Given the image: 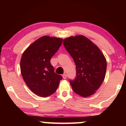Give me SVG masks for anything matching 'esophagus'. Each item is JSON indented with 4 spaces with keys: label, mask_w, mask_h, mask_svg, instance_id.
Returning a JSON list of instances; mask_svg holds the SVG:
<instances>
[{
    "label": "esophagus",
    "mask_w": 126,
    "mask_h": 126,
    "mask_svg": "<svg viewBox=\"0 0 126 126\" xmlns=\"http://www.w3.org/2000/svg\"><path fill=\"white\" fill-rule=\"evenodd\" d=\"M63 78L64 79H66V78H67V75H66V74H63Z\"/></svg>",
    "instance_id": "obj_1"
}]
</instances>
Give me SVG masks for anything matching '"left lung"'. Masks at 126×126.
Masks as SVG:
<instances>
[{
	"label": "left lung",
	"mask_w": 126,
	"mask_h": 126,
	"mask_svg": "<svg viewBox=\"0 0 126 126\" xmlns=\"http://www.w3.org/2000/svg\"><path fill=\"white\" fill-rule=\"evenodd\" d=\"M63 44L76 65V78L69 80L72 89L83 97L93 95L105 76L107 61L103 53L83 35L65 38Z\"/></svg>",
	"instance_id": "obj_1"
}]
</instances>
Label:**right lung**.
I'll list each match as a JSON object with an SVG mask.
<instances>
[{"label":"right lung","instance_id":"right-lung-1","mask_svg":"<svg viewBox=\"0 0 126 126\" xmlns=\"http://www.w3.org/2000/svg\"><path fill=\"white\" fill-rule=\"evenodd\" d=\"M62 42V38L43 36L32 43L22 56L20 67L23 79L32 92L41 97L54 94L62 79L50 63Z\"/></svg>","mask_w":126,"mask_h":126}]
</instances>
